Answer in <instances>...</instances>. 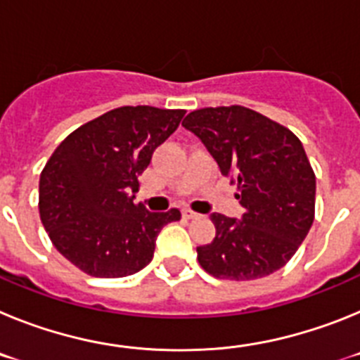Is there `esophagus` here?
Wrapping results in <instances>:
<instances>
[{"label": "esophagus", "mask_w": 360, "mask_h": 360, "mask_svg": "<svg viewBox=\"0 0 360 360\" xmlns=\"http://www.w3.org/2000/svg\"><path fill=\"white\" fill-rule=\"evenodd\" d=\"M182 214H184V218H187V219L198 218V212L191 211V209H184V211H182Z\"/></svg>", "instance_id": "34e87169"}]
</instances>
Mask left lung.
I'll list each match as a JSON object with an SVG mask.
<instances>
[{
	"label": "left lung",
	"mask_w": 360,
	"mask_h": 360,
	"mask_svg": "<svg viewBox=\"0 0 360 360\" xmlns=\"http://www.w3.org/2000/svg\"><path fill=\"white\" fill-rule=\"evenodd\" d=\"M182 126L236 184L245 209L241 221L211 214L216 236L196 249L200 266L218 279L252 281L287 265L316 216V174L301 141L238 104L191 111Z\"/></svg>",
	"instance_id": "8db88e82"
}]
</instances>
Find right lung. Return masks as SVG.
I'll return each mask as SVG.
<instances>
[{
	"instance_id": "obj_1",
	"label": "right lung",
	"mask_w": 360,
	"mask_h": 360,
	"mask_svg": "<svg viewBox=\"0 0 360 360\" xmlns=\"http://www.w3.org/2000/svg\"><path fill=\"white\" fill-rule=\"evenodd\" d=\"M186 110L122 106L82 124L41 171L39 216L72 265L94 278H126L153 259L162 227L180 211L149 212L133 198L153 151Z\"/></svg>"
}]
</instances>
